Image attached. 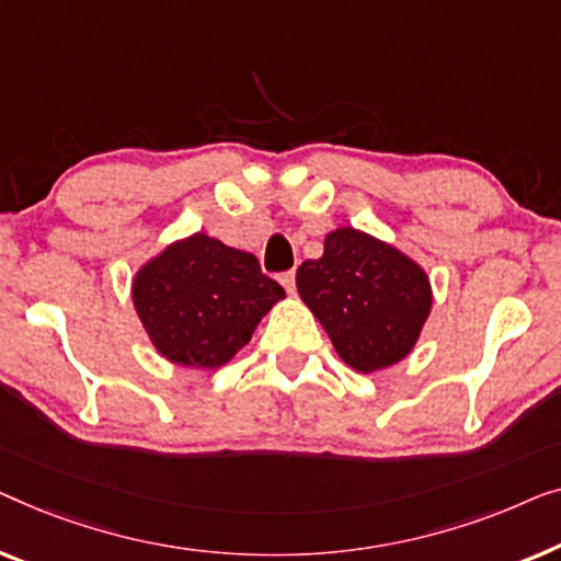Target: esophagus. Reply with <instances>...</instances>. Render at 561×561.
<instances>
[{
  "instance_id": "obj_1",
  "label": "esophagus",
  "mask_w": 561,
  "mask_h": 561,
  "mask_svg": "<svg viewBox=\"0 0 561 561\" xmlns=\"http://www.w3.org/2000/svg\"><path fill=\"white\" fill-rule=\"evenodd\" d=\"M279 284L284 289H287V295H295V272L279 274Z\"/></svg>"
}]
</instances>
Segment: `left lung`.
<instances>
[{"label": "left lung", "instance_id": "1", "mask_svg": "<svg viewBox=\"0 0 561 561\" xmlns=\"http://www.w3.org/2000/svg\"><path fill=\"white\" fill-rule=\"evenodd\" d=\"M320 259L297 270V291L337 356L358 374L397 366L432 312L430 274L389 241L353 226L325 236Z\"/></svg>", "mask_w": 561, "mask_h": 561}]
</instances>
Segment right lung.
<instances>
[{"mask_svg": "<svg viewBox=\"0 0 561 561\" xmlns=\"http://www.w3.org/2000/svg\"><path fill=\"white\" fill-rule=\"evenodd\" d=\"M284 299L249 251L193 233L147 259L131 279V302L149 343L185 368L226 366L266 312Z\"/></svg>", "mask_w": 561, "mask_h": 561, "instance_id": "1", "label": "right lung"}]
</instances>
